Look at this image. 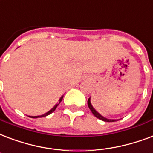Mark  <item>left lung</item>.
<instances>
[{"label": "left lung", "instance_id": "8db88e82", "mask_svg": "<svg viewBox=\"0 0 153 153\" xmlns=\"http://www.w3.org/2000/svg\"><path fill=\"white\" fill-rule=\"evenodd\" d=\"M87 105H88V107H89L90 110L91 111V112L93 113V115H95V117H97L98 119L101 120L105 121V122H115V121L116 120H110V119L105 118V117H103V116H102V115H100V113L97 112V111L95 110V108L92 107L91 103V98H89L88 100H87Z\"/></svg>", "mask_w": 153, "mask_h": 153}]
</instances>
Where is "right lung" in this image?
Returning a JSON list of instances; mask_svg holds the SVG:
<instances>
[{"mask_svg": "<svg viewBox=\"0 0 153 153\" xmlns=\"http://www.w3.org/2000/svg\"><path fill=\"white\" fill-rule=\"evenodd\" d=\"M62 98H63V96H62V97L60 98V99H59V100H58V103H56V104L54 105V107H53V108H52V109H51V110L49 111L48 112L45 113L44 115H38V116H31V117H32V118H39V117H45V116H46V115H50V114H51V113H53V111H55L56 108H57V107H58V104H59V103L61 102V101H62Z\"/></svg>", "mask_w": 153, "mask_h": 153, "instance_id": "right-lung-1", "label": "right lung"}]
</instances>
